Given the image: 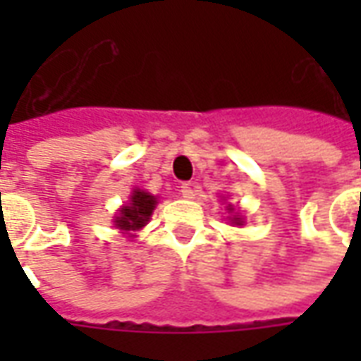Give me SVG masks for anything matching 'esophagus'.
I'll use <instances>...</instances> for the list:
<instances>
[{"instance_id":"1","label":"esophagus","mask_w":361,"mask_h":361,"mask_svg":"<svg viewBox=\"0 0 361 361\" xmlns=\"http://www.w3.org/2000/svg\"><path fill=\"white\" fill-rule=\"evenodd\" d=\"M180 191H181V197H185V199H193V195H195V191H193V188H191V183H183Z\"/></svg>"}]
</instances>
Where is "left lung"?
Segmentation results:
<instances>
[{"label":"left lung","mask_w":361,"mask_h":361,"mask_svg":"<svg viewBox=\"0 0 361 361\" xmlns=\"http://www.w3.org/2000/svg\"><path fill=\"white\" fill-rule=\"evenodd\" d=\"M234 222H235V224H238V226L242 224V220H240V219H234Z\"/></svg>","instance_id":"left-lung-1"}]
</instances>
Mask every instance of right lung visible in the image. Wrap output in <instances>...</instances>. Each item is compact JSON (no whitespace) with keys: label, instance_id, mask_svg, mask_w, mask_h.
<instances>
[{"label":"right lung","instance_id":"right-lung-1","mask_svg":"<svg viewBox=\"0 0 361 361\" xmlns=\"http://www.w3.org/2000/svg\"><path fill=\"white\" fill-rule=\"evenodd\" d=\"M154 204H157V197L137 189L131 195V203L123 207L119 212V216L116 219V226L126 232L127 230H139L149 222V216L154 211Z\"/></svg>","mask_w":361,"mask_h":361}]
</instances>
